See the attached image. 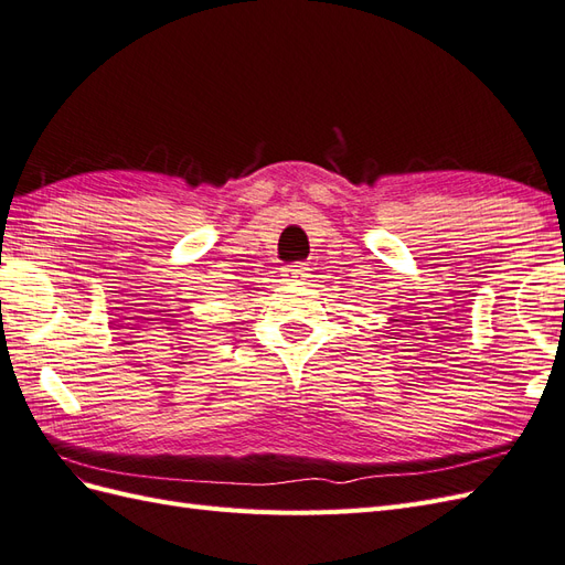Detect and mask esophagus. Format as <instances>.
<instances>
[{"label":"esophagus","instance_id":"34e87169","mask_svg":"<svg viewBox=\"0 0 565 565\" xmlns=\"http://www.w3.org/2000/svg\"><path fill=\"white\" fill-rule=\"evenodd\" d=\"M280 273L285 280H301V278H306V266H301V264L285 266V268H280Z\"/></svg>","mask_w":565,"mask_h":565}]
</instances>
